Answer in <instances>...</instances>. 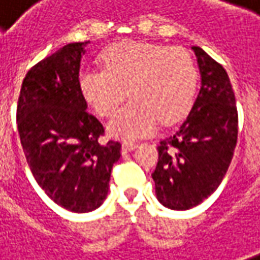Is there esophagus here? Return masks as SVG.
<instances>
[{
    "instance_id": "34e87169",
    "label": "esophagus",
    "mask_w": 260,
    "mask_h": 260,
    "mask_svg": "<svg viewBox=\"0 0 260 260\" xmlns=\"http://www.w3.org/2000/svg\"><path fill=\"white\" fill-rule=\"evenodd\" d=\"M135 148H137V142H123V144H122V152H123V154L132 151V150H135Z\"/></svg>"
}]
</instances>
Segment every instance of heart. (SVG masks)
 Segmentation results:
<instances>
[{"instance_id":"1","label":"heart","mask_w":260,"mask_h":260,"mask_svg":"<svg viewBox=\"0 0 260 260\" xmlns=\"http://www.w3.org/2000/svg\"><path fill=\"white\" fill-rule=\"evenodd\" d=\"M103 68H84L78 90L100 116L115 112L125 97L131 102L109 120V134L134 141L150 135L157 123L172 125L192 109L199 73L182 48L148 42H120L102 55Z\"/></svg>"}]
</instances>
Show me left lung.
I'll list each match as a JSON object with an SVG mask.
<instances>
[{
  "instance_id": "1",
  "label": "left lung",
  "mask_w": 260,
  "mask_h": 260,
  "mask_svg": "<svg viewBox=\"0 0 260 260\" xmlns=\"http://www.w3.org/2000/svg\"><path fill=\"white\" fill-rule=\"evenodd\" d=\"M201 88L187 118L160 141L152 173L160 204L176 211L199 205L220 186L237 144V108L230 78L208 53L192 46Z\"/></svg>"
}]
</instances>
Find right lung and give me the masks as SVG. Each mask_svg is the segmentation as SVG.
Instances as JSON below:
<instances>
[{"label":"right lung","instance_id":"add662e5","mask_svg":"<svg viewBox=\"0 0 260 260\" xmlns=\"http://www.w3.org/2000/svg\"><path fill=\"white\" fill-rule=\"evenodd\" d=\"M88 42L68 43L36 63L23 80L17 129L28 167L52 201L73 212H90L108 197L120 144L99 141L103 125L87 112L78 90Z\"/></svg>","mask_w":260,"mask_h":260}]
</instances>
